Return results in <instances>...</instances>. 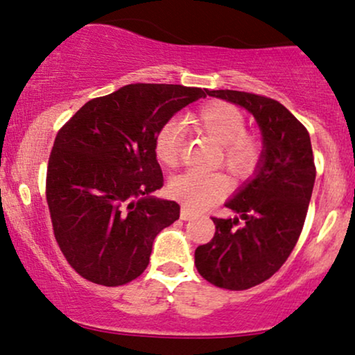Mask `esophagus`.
Returning a JSON list of instances; mask_svg holds the SVG:
<instances>
[{"instance_id":"34e87169","label":"esophagus","mask_w":355,"mask_h":355,"mask_svg":"<svg viewBox=\"0 0 355 355\" xmlns=\"http://www.w3.org/2000/svg\"><path fill=\"white\" fill-rule=\"evenodd\" d=\"M180 217H182V220H190V218L195 217V214L190 209H187V207H182Z\"/></svg>"}]
</instances>
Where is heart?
I'll list each match as a JSON object with an SVG mask.
<instances>
[{"label":"heart","mask_w":355,"mask_h":355,"mask_svg":"<svg viewBox=\"0 0 355 355\" xmlns=\"http://www.w3.org/2000/svg\"><path fill=\"white\" fill-rule=\"evenodd\" d=\"M189 123L220 144L223 165L237 177L254 173L263 157V144L245 130V115L227 101H209L189 116ZM183 128L177 121H166L155 135V157L165 166L180 162ZM230 190L223 173L185 172L170 182L168 191L187 209L202 210L225 197Z\"/></svg>","instance_id":"obj_1"}]
</instances>
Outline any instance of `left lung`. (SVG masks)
Here are the masks:
<instances>
[{"mask_svg":"<svg viewBox=\"0 0 355 355\" xmlns=\"http://www.w3.org/2000/svg\"><path fill=\"white\" fill-rule=\"evenodd\" d=\"M209 95L255 116L263 157L254 180L225 203L240 218L211 217L215 235L197 247L195 267L215 287L247 291L284 266L304 229L315 182L311 137L277 100L235 89H214Z\"/></svg>","mask_w":355,"mask_h":355,"instance_id":"1","label":"left lung"}]
</instances>
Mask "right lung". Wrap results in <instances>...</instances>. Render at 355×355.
<instances>
[{"label":"right lung","instance_id":"1","mask_svg":"<svg viewBox=\"0 0 355 355\" xmlns=\"http://www.w3.org/2000/svg\"><path fill=\"white\" fill-rule=\"evenodd\" d=\"M209 95L182 85L133 83L85 103L58 130L46 168V202L61 254L83 279L125 285L148 267L153 240L180 217L155 157L158 128Z\"/></svg>","mask_w":355,"mask_h":355}]
</instances>
